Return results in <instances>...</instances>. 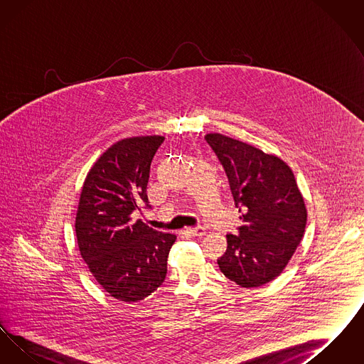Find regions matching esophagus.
<instances>
[{
	"label": "esophagus",
	"mask_w": 364,
	"mask_h": 364,
	"mask_svg": "<svg viewBox=\"0 0 364 364\" xmlns=\"http://www.w3.org/2000/svg\"><path fill=\"white\" fill-rule=\"evenodd\" d=\"M187 233H190L192 236H203L206 235V228L205 226H195V228H188Z\"/></svg>",
	"instance_id": "obj_1"
}]
</instances>
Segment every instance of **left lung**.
<instances>
[{"mask_svg": "<svg viewBox=\"0 0 364 364\" xmlns=\"http://www.w3.org/2000/svg\"><path fill=\"white\" fill-rule=\"evenodd\" d=\"M205 139L223 164L242 213L237 236L226 235L220 270L242 288L262 287L281 274L304 235L307 210L294 172L278 156L240 140L221 134Z\"/></svg>", "mask_w": 364, "mask_h": 364, "instance_id": "left-lung-1", "label": "left lung"}]
</instances>
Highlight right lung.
Here are the masks:
<instances>
[{
    "instance_id": "right-lung-1",
    "label": "right lung",
    "mask_w": 364,
    "mask_h": 364,
    "mask_svg": "<svg viewBox=\"0 0 364 364\" xmlns=\"http://www.w3.org/2000/svg\"><path fill=\"white\" fill-rule=\"evenodd\" d=\"M164 136L122 139L87 174L76 214L82 258L105 291L120 301L153 294L168 272L176 235L156 230L132 213L151 208L150 165Z\"/></svg>"
}]
</instances>
